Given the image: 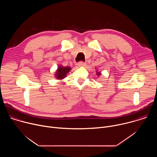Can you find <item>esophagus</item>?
Returning a JSON list of instances; mask_svg holds the SVG:
<instances>
[{
    "instance_id": "obj_1",
    "label": "esophagus",
    "mask_w": 157,
    "mask_h": 157,
    "mask_svg": "<svg viewBox=\"0 0 157 157\" xmlns=\"http://www.w3.org/2000/svg\"><path fill=\"white\" fill-rule=\"evenodd\" d=\"M86 65V63L83 61H79L78 63V66L79 67H82V66H84Z\"/></svg>"
}]
</instances>
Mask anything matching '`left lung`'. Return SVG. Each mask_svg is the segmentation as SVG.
Returning <instances> with one entry per match:
<instances>
[{
	"instance_id": "1",
	"label": "left lung",
	"mask_w": 157,
	"mask_h": 157,
	"mask_svg": "<svg viewBox=\"0 0 157 157\" xmlns=\"http://www.w3.org/2000/svg\"><path fill=\"white\" fill-rule=\"evenodd\" d=\"M96 73H97V75L98 76H99L101 74V73L100 72H98V71H96Z\"/></svg>"
}]
</instances>
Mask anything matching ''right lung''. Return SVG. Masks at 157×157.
<instances>
[{
    "mask_svg": "<svg viewBox=\"0 0 157 157\" xmlns=\"http://www.w3.org/2000/svg\"><path fill=\"white\" fill-rule=\"evenodd\" d=\"M70 70V67H64L62 66H59L55 74V77L58 79H62L66 77V75L69 73Z\"/></svg>",
    "mask_w": 157,
    "mask_h": 157,
    "instance_id": "1",
    "label": "right lung"
}]
</instances>
